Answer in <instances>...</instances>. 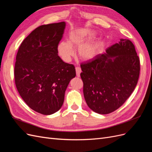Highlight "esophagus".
Here are the masks:
<instances>
[{
    "label": "esophagus",
    "mask_w": 152,
    "mask_h": 152,
    "mask_svg": "<svg viewBox=\"0 0 152 152\" xmlns=\"http://www.w3.org/2000/svg\"><path fill=\"white\" fill-rule=\"evenodd\" d=\"M75 70H76V75H77V77H80V73H81V72H82L81 68H80V67H79V66H77V67L75 68Z\"/></svg>",
    "instance_id": "34e87169"
}]
</instances>
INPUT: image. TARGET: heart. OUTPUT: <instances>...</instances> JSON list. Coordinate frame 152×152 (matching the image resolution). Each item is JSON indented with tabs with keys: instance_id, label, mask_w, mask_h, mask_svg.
I'll use <instances>...</instances> for the list:
<instances>
[{
	"instance_id": "obj_1",
	"label": "heart",
	"mask_w": 152,
	"mask_h": 152,
	"mask_svg": "<svg viewBox=\"0 0 152 152\" xmlns=\"http://www.w3.org/2000/svg\"><path fill=\"white\" fill-rule=\"evenodd\" d=\"M96 36L94 31L79 29L72 31L69 35L68 42L61 41L58 45L59 56L64 61H70L75 54L73 48H78V54L82 60L88 61L97 56L99 50L98 42H89Z\"/></svg>"
}]
</instances>
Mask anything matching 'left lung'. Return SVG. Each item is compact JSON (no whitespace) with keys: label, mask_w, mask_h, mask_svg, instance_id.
I'll return each mask as SVG.
<instances>
[{"label":"left lung","mask_w":152,"mask_h":152,"mask_svg":"<svg viewBox=\"0 0 152 152\" xmlns=\"http://www.w3.org/2000/svg\"><path fill=\"white\" fill-rule=\"evenodd\" d=\"M80 67L87 106L96 113L108 114L121 107L135 89L140 63L134 44L121 39Z\"/></svg>","instance_id":"left-lung-1"}]
</instances>
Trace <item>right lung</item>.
Masks as SVG:
<instances>
[{"label": "right lung", "instance_id": "obj_1", "mask_svg": "<svg viewBox=\"0 0 152 152\" xmlns=\"http://www.w3.org/2000/svg\"><path fill=\"white\" fill-rule=\"evenodd\" d=\"M65 26L63 21L37 27L23 41L16 55L18 93L30 108L43 115L61 108L67 86L76 75L75 66L58 55Z\"/></svg>", "mask_w": 152, "mask_h": 152}]
</instances>
